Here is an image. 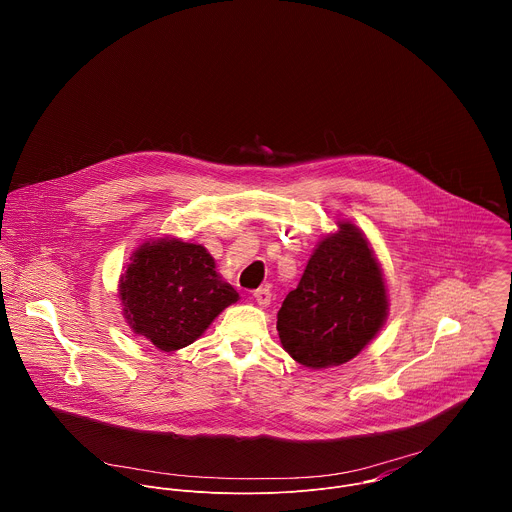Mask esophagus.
<instances>
[{
  "mask_svg": "<svg viewBox=\"0 0 512 512\" xmlns=\"http://www.w3.org/2000/svg\"><path fill=\"white\" fill-rule=\"evenodd\" d=\"M254 300H256L258 306L266 308L270 304V300H272V294H270L268 288H258V290H254Z\"/></svg>",
  "mask_w": 512,
  "mask_h": 512,
  "instance_id": "esophagus-1",
  "label": "esophagus"
}]
</instances>
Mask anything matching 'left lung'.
I'll return each instance as SVG.
<instances>
[{
	"mask_svg": "<svg viewBox=\"0 0 512 512\" xmlns=\"http://www.w3.org/2000/svg\"><path fill=\"white\" fill-rule=\"evenodd\" d=\"M388 308L384 270L370 240L356 224L338 220L284 298L276 328L298 364L324 370L358 356L382 330Z\"/></svg>",
	"mask_w": 512,
	"mask_h": 512,
	"instance_id": "1",
	"label": "left lung"
}]
</instances>
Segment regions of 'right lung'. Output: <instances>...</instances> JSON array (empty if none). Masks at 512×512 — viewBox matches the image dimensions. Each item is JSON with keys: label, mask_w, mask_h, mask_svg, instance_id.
I'll use <instances>...</instances> for the list:
<instances>
[{"label": "right lung", "mask_w": 512, "mask_h": 512, "mask_svg": "<svg viewBox=\"0 0 512 512\" xmlns=\"http://www.w3.org/2000/svg\"><path fill=\"white\" fill-rule=\"evenodd\" d=\"M118 296L132 332L162 352L192 344L240 300L202 244L174 236L144 240L132 252Z\"/></svg>", "instance_id": "1"}]
</instances>
